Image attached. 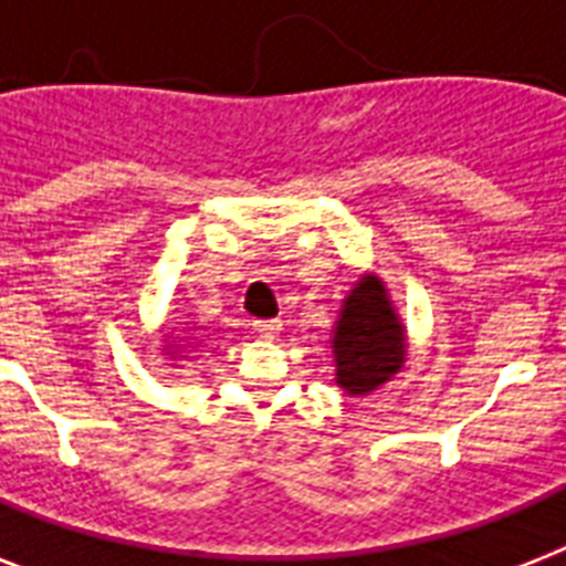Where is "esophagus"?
<instances>
[{"mask_svg":"<svg viewBox=\"0 0 566 566\" xmlns=\"http://www.w3.org/2000/svg\"><path fill=\"white\" fill-rule=\"evenodd\" d=\"M252 332L266 337V340H275V337L282 335V319H255V323H252Z\"/></svg>","mask_w":566,"mask_h":566,"instance_id":"esophagus-1","label":"esophagus"}]
</instances>
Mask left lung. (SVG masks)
<instances>
[{"mask_svg":"<svg viewBox=\"0 0 566 566\" xmlns=\"http://www.w3.org/2000/svg\"><path fill=\"white\" fill-rule=\"evenodd\" d=\"M408 335L385 282L364 273L332 328L335 381L349 396H367L405 367Z\"/></svg>","mask_w":566,"mask_h":566,"instance_id":"left-lung-1","label":"left lung"}]
</instances>
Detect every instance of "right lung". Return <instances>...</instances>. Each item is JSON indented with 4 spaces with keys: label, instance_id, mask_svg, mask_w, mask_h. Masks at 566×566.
<instances>
[{
    "label": "right lung",
    "instance_id": "right-lung-1",
    "mask_svg": "<svg viewBox=\"0 0 566 566\" xmlns=\"http://www.w3.org/2000/svg\"><path fill=\"white\" fill-rule=\"evenodd\" d=\"M193 346H199V340L188 335V337H179V340H172V344L164 346V353L170 355L172 361H176V355H179V358H181V353H185V349H193Z\"/></svg>",
    "mask_w": 566,
    "mask_h": 566
}]
</instances>
